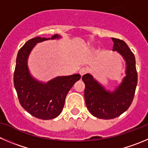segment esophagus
Wrapping results in <instances>:
<instances>
[{
	"label": "esophagus",
	"instance_id": "34e87169",
	"mask_svg": "<svg viewBox=\"0 0 148 148\" xmlns=\"http://www.w3.org/2000/svg\"><path fill=\"white\" fill-rule=\"evenodd\" d=\"M87 72H88L87 68H86V67H81L79 70V74L81 75V76H83V75H84V74H86Z\"/></svg>",
	"mask_w": 148,
	"mask_h": 148
}]
</instances>
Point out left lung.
Segmentation results:
<instances>
[{"label": "left lung", "instance_id": "obj_1", "mask_svg": "<svg viewBox=\"0 0 148 148\" xmlns=\"http://www.w3.org/2000/svg\"><path fill=\"white\" fill-rule=\"evenodd\" d=\"M112 51H117L126 63V76L113 91H106L90 74L83 75L85 84L84 97L88 111L94 116L102 119L118 117L130 107L137 84L136 61L133 52L123 40L112 38Z\"/></svg>", "mask_w": 148, "mask_h": 148}]
</instances>
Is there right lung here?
Wrapping results in <instances>:
<instances>
[{
	"label": "right lung",
	"mask_w": 148,
	"mask_h": 148,
	"mask_svg": "<svg viewBox=\"0 0 148 148\" xmlns=\"http://www.w3.org/2000/svg\"><path fill=\"white\" fill-rule=\"evenodd\" d=\"M60 38L57 34L51 38ZM36 37L27 41L19 49L14 73V84L19 103L29 114L37 119L49 120L57 117L63 109L67 93L81 78L79 74L57 77L46 84L38 82L29 75L27 58L35 45L48 40Z\"/></svg>",
	"instance_id": "1"
}]
</instances>
